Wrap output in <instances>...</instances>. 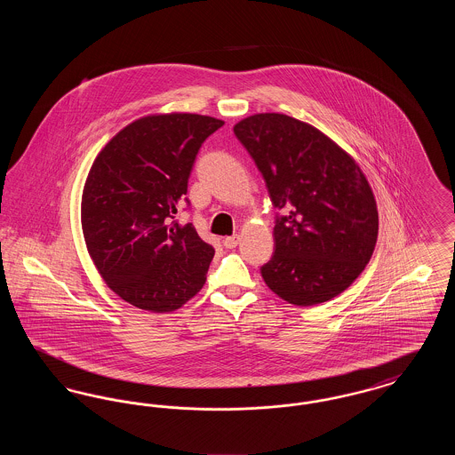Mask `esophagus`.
<instances>
[{
	"label": "esophagus",
	"instance_id": "1",
	"mask_svg": "<svg viewBox=\"0 0 455 455\" xmlns=\"http://www.w3.org/2000/svg\"><path fill=\"white\" fill-rule=\"evenodd\" d=\"M237 243L238 235H232V237L223 238V245H225L227 249H234V247H237Z\"/></svg>",
	"mask_w": 455,
	"mask_h": 455
}]
</instances>
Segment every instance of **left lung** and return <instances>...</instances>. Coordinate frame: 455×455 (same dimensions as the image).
<instances>
[{"instance_id": "obj_1", "label": "left lung", "mask_w": 455, "mask_h": 455, "mask_svg": "<svg viewBox=\"0 0 455 455\" xmlns=\"http://www.w3.org/2000/svg\"><path fill=\"white\" fill-rule=\"evenodd\" d=\"M259 169L273 206L286 210L273 230L264 283L299 307L343 293L365 269L379 235V212L365 173L323 131L278 112L234 126Z\"/></svg>"}]
</instances>
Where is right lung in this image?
<instances>
[{
  "label": "right lung",
  "instance_id": "add662e5",
  "mask_svg": "<svg viewBox=\"0 0 455 455\" xmlns=\"http://www.w3.org/2000/svg\"><path fill=\"white\" fill-rule=\"evenodd\" d=\"M225 123L150 114L95 156L82 195L88 254L108 288L141 310L180 308L203 288L215 249L193 223H172L203 141Z\"/></svg>",
  "mask_w": 455,
  "mask_h": 455
}]
</instances>
